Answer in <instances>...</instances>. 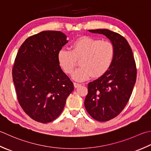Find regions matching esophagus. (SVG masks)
Here are the masks:
<instances>
[{
    "label": "esophagus",
    "instance_id": "esophagus-1",
    "mask_svg": "<svg viewBox=\"0 0 151 151\" xmlns=\"http://www.w3.org/2000/svg\"><path fill=\"white\" fill-rule=\"evenodd\" d=\"M79 86H81V84L76 83V82H74V86H75V88H78Z\"/></svg>",
    "mask_w": 151,
    "mask_h": 151
}]
</instances>
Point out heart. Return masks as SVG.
Returning a JSON list of instances; mask_svg holds the SVG:
<instances>
[{
	"instance_id": "b5f03b06",
	"label": "heart",
	"mask_w": 151,
	"mask_h": 151,
	"mask_svg": "<svg viewBox=\"0 0 151 151\" xmlns=\"http://www.w3.org/2000/svg\"><path fill=\"white\" fill-rule=\"evenodd\" d=\"M115 54L113 44L107 40L83 36L73 42L71 50L61 48L57 55L59 65L68 75L71 74L80 61L81 67L72 75L76 81H84L94 75L99 77L107 73L113 63Z\"/></svg>"
}]
</instances>
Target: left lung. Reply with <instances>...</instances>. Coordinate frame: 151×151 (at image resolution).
<instances>
[{
  "instance_id": "8db88e82",
  "label": "left lung",
  "mask_w": 151,
  "mask_h": 151,
  "mask_svg": "<svg viewBox=\"0 0 151 151\" xmlns=\"http://www.w3.org/2000/svg\"><path fill=\"white\" fill-rule=\"evenodd\" d=\"M105 35L113 44L115 54L108 71L88 84L85 108L97 121L105 122L118 116L130 97L137 70L132 50L125 38L106 29L89 30Z\"/></svg>"
}]
</instances>
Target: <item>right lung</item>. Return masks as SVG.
<instances>
[{"label": "right lung", "mask_w": 151, "mask_h": 151, "mask_svg": "<svg viewBox=\"0 0 151 151\" xmlns=\"http://www.w3.org/2000/svg\"><path fill=\"white\" fill-rule=\"evenodd\" d=\"M68 42L61 31H44L29 37L17 52L12 69L19 105L32 119L54 120L63 111L73 83L59 65V50Z\"/></svg>", "instance_id": "obj_1"}]
</instances>
